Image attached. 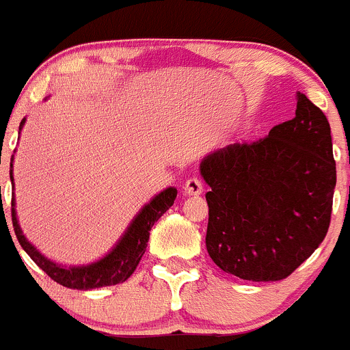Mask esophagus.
I'll list each match as a JSON object with an SVG mask.
<instances>
[{"mask_svg":"<svg viewBox=\"0 0 350 350\" xmlns=\"http://www.w3.org/2000/svg\"><path fill=\"white\" fill-rule=\"evenodd\" d=\"M184 192L187 196H198L202 192V182L198 177H191L184 184Z\"/></svg>","mask_w":350,"mask_h":350,"instance_id":"obj_1","label":"esophagus"}]
</instances>
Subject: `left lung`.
Masks as SVG:
<instances>
[{
    "label": "left lung",
    "instance_id": "left-lung-1",
    "mask_svg": "<svg viewBox=\"0 0 350 350\" xmlns=\"http://www.w3.org/2000/svg\"><path fill=\"white\" fill-rule=\"evenodd\" d=\"M206 249L242 280H284L318 249L337 184L327 116L297 92L295 116L259 141L206 156Z\"/></svg>",
    "mask_w": 350,
    "mask_h": 350
}]
</instances>
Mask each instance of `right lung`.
Listing matches in <instances>:
<instances>
[{"instance_id": "obj_1", "label": "right lung", "mask_w": 350, "mask_h": 350, "mask_svg": "<svg viewBox=\"0 0 350 350\" xmlns=\"http://www.w3.org/2000/svg\"><path fill=\"white\" fill-rule=\"evenodd\" d=\"M23 123H25V120H22L20 129L23 127ZM10 178L13 180L12 172H10ZM175 198H177V189L175 187H168L163 192H159L158 196H154V198L139 211V215L132 219L127 232H125L123 237L116 242L115 247H113L105 258H101L96 262H91V265L88 266H62L58 265V262L51 261V259L44 258V256L25 239V235L22 234V228H20L18 219H16L15 196L12 198V223L13 230H15V235L16 239H18L23 251L31 256L32 261H34L48 277H51V280H55L56 284L63 285V287L66 288L88 291V288H99L108 287V285L123 284V282L131 277L132 273L135 271V268H137L142 254L146 252V247H148L149 230H151L152 225L161 218L163 213H166V209L172 208Z\"/></svg>"}]
</instances>
